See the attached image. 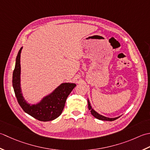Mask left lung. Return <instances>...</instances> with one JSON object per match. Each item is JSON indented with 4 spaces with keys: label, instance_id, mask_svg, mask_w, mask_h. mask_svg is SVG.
Listing matches in <instances>:
<instances>
[{
    "label": "left lung",
    "instance_id": "8db88e82",
    "mask_svg": "<svg viewBox=\"0 0 150 150\" xmlns=\"http://www.w3.org/2000/svg\"><path fill=\"white\" fill-rule=\"evenodd\" d=\"M87 102H88V109L91 111V114H92V115H93L94 117L97 119H99V120H101L113 121V120H117V118L120 117H115V118H109V117H105V116H103V115H100L98 113V112H97L95 110L92 108V106L91 105V103L89 102V100H88V99H87Z\"/></svg>",
    "mask_w": 150,
    "mask_h": 150
}]
</instances>
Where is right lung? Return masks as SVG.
Wrapping results in <instances>:
<instances>
[{
	"mask_svg": "<svg viewBox=\"0 0 150 150\" xmlns=\"http://www.w3.org/2000/svg\"><path fill=\"white\" fill-rule=\"evenodd\" d=\"M22 49L23 47H21L16 57L12 79V84L18 103L24 112L38 120L42 122L53 120L62 113L67 97L76 85L69 82L62 83L52 92L45 96L39 102L28 103L23 96L21 85V54Z\"/></svg>",
	"mask_w": 150,
	"mask_h": 150,
	"instance_id": "right-lung-1",
	"label": "right lung"
}]
</instances>
